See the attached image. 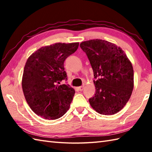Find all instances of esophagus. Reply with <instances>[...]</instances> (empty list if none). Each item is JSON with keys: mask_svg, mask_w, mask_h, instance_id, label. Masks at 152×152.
Segmentation results:
<instances>
[{"mask_svg": "<svg viewBox=\"0 0 152 152\" xmlns=\"http://www.w3.org/2000/svg\"><path fill=\"white\" fill-rule=\"evenodd\" d=\"M83 88H84V86H80V87H78V90H79V91H83Z\"/></svg>", "mask_w": 152, "mask_h": 152, "instance_id": "1", "label": "esophagus"}]
</instances>
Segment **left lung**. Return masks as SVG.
<instances>
[{"instance_id":"8db88e82","label":"left lung","mask_w":152,"mask_h":152,"mask_svg":"<svg viewBox=\"0 0 152 152\" xmlns=\"http://www.w3.org/2000/svg\"><path fill=\"white\" fill-rule=\"evenodd\" d=\"M93 70L95 96L91 107L103 115L120 111L130 99L134 87L132 64L120 47L108 41L90 40L80 44Z\"/></svg>"}]
</instances>
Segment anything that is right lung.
Returning <instances> with one entry per match:
<instances>
[{"mask_svg":"<svg viewBox=\"0 0 152 152\" xmlns=\"http://www.w3.org/2000/svg\"><path fill=\"white\" fill-rule=\"evenodd\" d=\"M78 42L42 47L28 58L22 78L25 99L35 114L46 119L59 118L69 110L75 91L59 85L67 80L64 61L78 49Z\"/></svg>","mask_w":152,"mask_h":152,"instance_id":"obj_1","label":"right lung"}]
</instances>
